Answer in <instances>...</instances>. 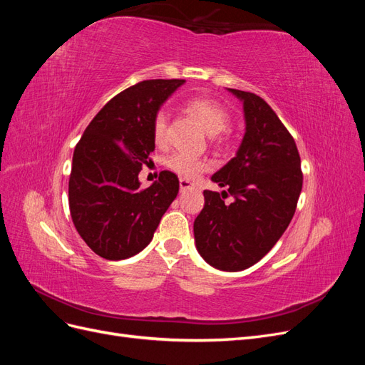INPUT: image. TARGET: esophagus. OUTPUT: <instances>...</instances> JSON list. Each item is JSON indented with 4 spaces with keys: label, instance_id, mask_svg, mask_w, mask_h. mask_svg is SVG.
I'll return each instance as SVG.
<instances>
[{
    "label": "esophagus",
    "instance_id": "esophagus-1",
    "mask_svg": "<svg viewBox=\"0 0 365 365\" xmlns=\"http://www.w3.org/2000/svg\"><path fill=\"white\" fill-rule=\"evenodd\" d=\"M192 187H193V182H190L189 180H184V178L180 180V189H181V192H184L187 189H192Z\"/></svg>",
    "mask_w": 365,
    "mask_h": 365
}]
</instances>
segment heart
<instances>
[{
    "instance_id": "b5f03b06",
    "label": "heart",
    "mask_w": 365,
    "mask_h": 365,
    "mask_svg": "<svg viewBox=\"0 0 365 365\" xmlns=\"http://www.w3.org/2000/svg\"><path fill=\"white\" fill-rule=\"evenodd\" d=\"M185 108L201 121L202 126L208 134L215 135L216 145H222L227 140V128L231 121L228 109L210 97H192L185 102ZM168 128H169V115L165 109L153 115L152 120V138L157 146L163 148L168 145ZM165 168L175 172L184 180H193L197 175L208 169V163L205 160L195 158L187 153L175 152L165 158Z\"/></svg>"
}]
</instances>
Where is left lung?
Here are the masks:
<instances>
[{
  "label": "left lung",
  "instance_id": "obj_1",
  "mask_svg": "<svg viewBox=\"0 0 365 365\" xmlns=\"http://www.w3.org/2000/svg\"><path fill=\"white\" fill-rule=\"evenodd\" d=\"M244 102L247 130L235 158L212 176L222 193L204 190V208L193 224L196 248L222 271L252 267L288 228L303 187L297 145L272 111L254 93L230 90ZM230 192L235 197L225 205Z\"/></svg>",
  "mask_w": 365,
  "mask_h": 365
}]
</instances>
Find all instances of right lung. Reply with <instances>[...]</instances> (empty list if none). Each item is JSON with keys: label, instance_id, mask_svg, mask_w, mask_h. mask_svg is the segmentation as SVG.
Returning a JSON list of instances; mask_svg holds the SVG:
<instances>
[{"label": "right lung", "instance_id": "1", "mask_svg": "<svg viewBox=\"0 0 365 365\" xmlns=\"http://www.w3.org/2000/svg\"><path fill=\"white\" fill-rule=\"evenodd\" d=\"M182 79H152L109 101L76 145L68 202L77 233L97 256L123 260L149 245L180 181L163 170L150 187L138 173L155 149L152 120Z\"/></svg>", "mask_w": 365, "mask_h": 365}]
</instances>
